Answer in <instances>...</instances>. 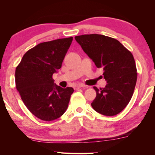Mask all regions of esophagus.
<instances>
[{
  "label": "esophagus",
  "instance_id": "obj_1",
  "mask_svg": "<svg viewBox=\"0 0 155 155\" xmlns=\"http://www.w3.org/2000/svg\"><path fill=\"white\" fill-rule=\"evenodd\" d=\"M81 87H85V85H75L74 86V89L75 90H77L78 89H80Z\"/></svg>",
  "mask_w": 155,
  "mask_h": 155
}]
</instances>
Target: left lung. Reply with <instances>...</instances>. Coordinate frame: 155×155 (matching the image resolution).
<instances>
[{
  "instance_id": "1",
  "label": "left lung",
  "mask_w": 155,
  "mask_h": 155,
  "mask_svg": "<svg viewBox=\"0 0 155 155\" xmlns=\"http://www.w3.org/2000/svg\"><path fill=\"white\" fill-rule=\"evenodd\" d=\"M83 51L98 68H103L107 84L96 91L91 105L99 114L113 116L118 114L129 103L137 82L134 57L118 40L99 34L75 37Z\"/></svg>"
}]
</instances>
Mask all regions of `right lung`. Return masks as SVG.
<instances>
[{"mask_svg":"<svg viewBox=\"0 0 155 155\" xmlns=\"http://www.w3.org/2000/svg\"><path fill=\"white\" fill-rule=\"evenodd\" d=\"M72 37L40 43L28 51L16 67L15 85L23 103L44 121L54 120L67 110L72 87L54 84L52 74L61 68Z\"/></svg>","mask_w":155,"mask_h":155,"instance_id":"right-lung-1","label":"right lung"}]
</instances>
